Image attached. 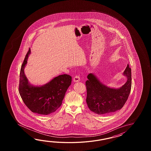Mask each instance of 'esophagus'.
Wrapping results in <instances>:
<instances>
[{"label": "esophagus", "instance_id": "obj_1", "mask_svg": "<svg viewBox=\"0 0 151 151\" xmlns=\"http://www.w3.org/2000/svg\"><path fill=\"white\" fill-rule=\"evenodd\" d=\"M80 78L79 76H76L73 78V81L74 82H78L80 81Z\"/></svg>", "mask_w": 151, "mask_h": 151}]
</instances>
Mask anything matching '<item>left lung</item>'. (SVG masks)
Instances as JSON below:
<instances>
[{"label": "left lung", "instance_id": "1", "mask_svg": "<svg viewBox=\"0 0 151 151\" xmlns=\"http://www.w3.org/2000/svg\"><path fill=\"white\" fill-rule=\"evenodd\" d=\"M123 74L127 80L119 88L105 85L93 73L87 76L86 103L91 111L97 114H105L114 112L122 108L131 90V69L128 65Z\"/></svg>", "mask_w": 151, "mask_h": 151}]
</instances>
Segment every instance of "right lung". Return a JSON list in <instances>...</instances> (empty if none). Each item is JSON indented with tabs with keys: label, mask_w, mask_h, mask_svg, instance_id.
I'll use <instances>...</instances> for the list:
<instances>
[{
	"label": "right lung",
	"mask_w": 151,
	"mask_h": 151,
	"mask_svg": "<svg viewBox=\"0 0 151 151\" xmlns=\"http://www.w3.org/2000/svg\"><path fill=\"white\" fill-rule=\"evenodd\" d=\"M30 53L29 48L20 69L19 92L26 106L32 112L48 115L61 106L66 92L71 85L72 77L68 74H62L42 86L31 85L24 73Z\"/></svg>",
	"instance_id": "obj_1"
}]
</instances>
